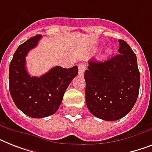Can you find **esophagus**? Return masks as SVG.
I'll return each instance as SVG.
<instances>
[{
    "label": "esophagus",
    "mask_w": 152,
    "mask_h": 152,
    "mask_svg": "<svg viewBox=\"0 0 152 152\" xmlns=\"http://www.w3.org/2000/svg\"><path fill=\"white\" fill-rule=\"evenodd\" d=\"M86 69H87V65H86L85 64H79V75L80 76H82V75H83V72H84V71L86 70Z\"/></svg>",
    "instance_id": "1"
}]
</instances>
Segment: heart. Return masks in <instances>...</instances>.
Instances as JSON below:
<instances>
[{
    "label": "heart",
    "mask_w": 152,
    "mask_h": 152,
    "mask_svg": "<svg viewBox=\"0 0 152 152\" xmlns=\"http://www.w3.org/2000/svg\"><path fill=\"white\" fill-rule=\"evenodd\" d=\"M111 51H112V50H111L110 48H107L106 50H105V55H106V56H107V55L110 54Z\"/></svg>",
    "instance_id": "heart-1"
}]
</instances>
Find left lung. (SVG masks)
Returning <instances> with one entry per match:
<instances>
[{"instance_id":"obj_1","label":"left lung","mask_w":152,"mask_h":152,"mask_svg":"<svg viewBox=\"0 0 152 152\" xmlns=\"http://www.w3.org/2000/svg\"><path fill=\"white\" fill-rule=\"evenodd\" d=\"M119 54L105 61H89L84 72L86 103L93 115L112 121L129 113L139 94L140 76L137 56L119 39Z\"/></svg>"}]
</instances>
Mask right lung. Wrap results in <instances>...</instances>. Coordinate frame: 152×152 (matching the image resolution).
<instances>
[{"label": "right lung", "instance_id": "1", "mask_svg": "<svg viewBox=\"0 0 152 152\" xmlns=\"http://www.w3.org/2000/svg\"><path fill=\"white\" fill-rule=\"evenodd\" d=\"M41 34H37L20 45L9 65V91L14 103L31 118H42L53 115L61 103L64 94L78 67L64 69L53 67L40 77L30 76L26 69V56L37 46Z\"/></svg>", "mask_w": 152, "mask_h": 152}]
</instances>
